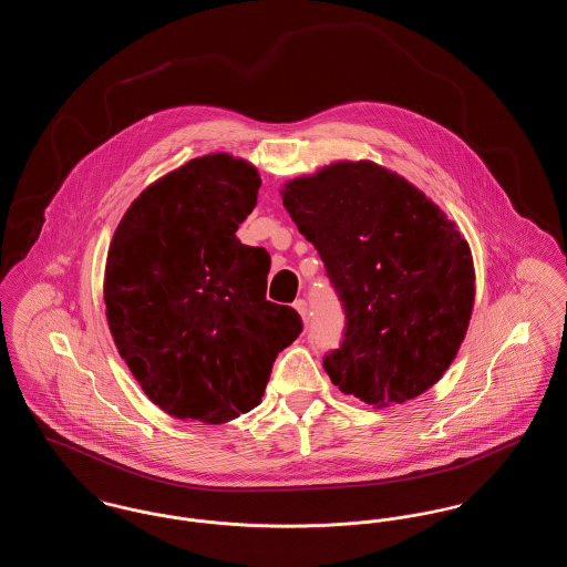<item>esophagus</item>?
I'll return each mask as SVG.
<instances>
[{"mask_svg": "<svg viewBox=\"0 0 567 567\" xmlns=\"http://www.w3.org/2000/svg\"><path fill=\"white\" fill-rule=\"evenodd\" d=\"M293 308L299 312L301 321H303V323H308V303H306L303 299H297L296 303H293Z\"/></svg>", "mask_w": 567, "mask_h": 567, "instance_id": "34e87169", "label": "esophagus"}]
</instances>
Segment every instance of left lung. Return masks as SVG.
Masks as SVG:
<instances>
[{
	"instance_id": "left-lung-1",
	"label": "left lung",
	"mask_w": 567,
	"mask_h": 567,
	"mask_svg": "<svg viewBox=\"0 0 567 567\" xmlns=\"http://www.w3.org/2000/svg\"><path fill=\"white\" fill-rule=\"evenodd\" d=\"M280 195L344 303V340L323 361L331 382L377 408L432 389L457 357L476 296L457 223L368 159L329 163Z\"/></svg>"
}]
</instances>
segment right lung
<instances>
[{"label": "right lung", "instance_id": "obj_1", "mask_svg": "<svg viewBox=\"0 0 567 567\" xmlns=\"http://www.w3.org/2000/svg\"><path fill=\"white\" fill-rule=\"evenodd\" d=\"M261 187L252 163L210 153L142 190L106 259L112 340L146 398L223 425L261 404L276 354L301 331L266 299L270 255L236 238Z\"/></svg>", "mask_w": 567, "mask_h": 567}]
</instances>
